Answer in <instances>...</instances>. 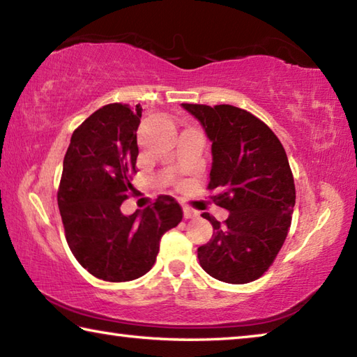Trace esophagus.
I'll return each instance as SVG.
<instances>
[{"label":"esophagus","mask_w":357,"mask_h":357,"mask_svg":"<svg viewBox=\"0 0 357 357\" xmlns=\"http://www.w3.org/2000/svg\"><path fill=\"white\" fill-rule=\"evenodd\" d=\"M183 214H184V219H195V217H198L197 211H193L190 208H183Z\"/></svg>","instance_id":"34e87169"}]
</instances>
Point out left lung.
I'll return each mask as SVG.
<instances>
[{
  "label": "left lung",
  "instance_id": "8db88e82",
  "mask_svg": "<svg viewBox=\"0 0 357 357\" xmlns=\"http://www.w3.org/2000/svg\"><path fill=\"white\" fill-rule=\"evenodd\" d=\"M209 138L213 200L229 215L225 223L208 213L214 233L198 247L202 268L217 280L249 283L261 277L285 243L296 189L285 149L252 113L233 105L181 104Z\"/></svg>",
  "mask_w": 357,
  "mask_h": 357
}]
</instances>
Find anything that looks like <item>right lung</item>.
Segmentation results:
<instances>
[{
	"label": "right lung",
	"mask_w": 357,
	"mask_h": 357,
	"mask_svg": "<svg viewBox=\"0 0 357 357\" xmlns=\"http://www.w3.org/2000/svg\"><path fill=\"white\" fill-rule=\"evenodd\" d=\"M143 108L110 104L99 108L70 137L58 190L66 239L89 274L107 282H129L153 268L160 238L183 219L172 197L126 215L137 173V129Z\"/></svg>",
	"instance_id": "obj_1"
}]
</instances>
